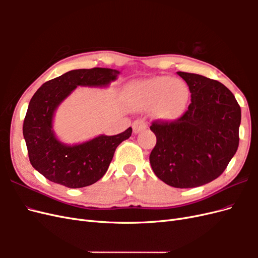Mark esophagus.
<instances>
[{"instance_id":"34e87169","label":"esophagus","mask_w":258,"mask_h":258,"mask_svg":"<svg viewBox=\"0 0 258 258\" xmlns=\"http://www.w3.org/2000/svg\"><path fill=\"white\" fill-rule=\"evenodd\" d=\"M147 128V122L144 119H137L132 122V129H134L135 134H139Z\"/></svg>"}]
</instances>
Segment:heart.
Instances as JSON below:
<instances>
[{
	"label": "heart",
	"mask_w": 258,
	"mask_h": 258,
	"mask_svg": "<svg viewBox=\"0 0 258 258\" xmlns=\"http://www.w3.org/2000/svg\"><path fill=\"white\" fill-rule=\"evenodd\" d=\"M132 105L147 107L155 105V114L163 120H173L181 116L189 100L187 85L171 76H155L134 82L126 89Z\"/></svg>",
	"instance_id": "1"
}]
</instances>
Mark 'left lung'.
Instances as JSON below:
<instances>
[{
    "mask_svg": "<svg viewBox=\"0 0 258 258\" xmlns=\"http://www.w3.org/2000/svg\"><path fill=\"white\" fill-rule=\"evenodd\" d=\"M177 74L188 85L191 102L176 120L152 122L157 142L150 162L162 182L192 188L220 176L236 154L241 108L222 83L199 74Z\"/></svg>",
    "mask_w": 258,
    "mask_h": 258,
    "instance_id": "left-lung-1",
    "label": "left lung"
}]
</instances>
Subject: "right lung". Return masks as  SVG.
Here are the masks:
<instances>
[{"label": "right lung", "instance_id": "1", "mask_svg": "<svg viewBox=\"0 0 258 258\" xmlns=\"http://www.w3.org/2000/svg\"><path fill=\"white\" fill-rule=\"evenodd\" d=\"M118 74L105 68L72 70L46 82L34 93L22 132L31 165L49 181L69 188L95 184L105 174L117 146L130 138L131 127L116 136L101 135L87 142L67 145L52 130L54 111L77 86L106 87Z\"/></svg>", "mask_w": 258, "mask_h": 258}]
</instances>
